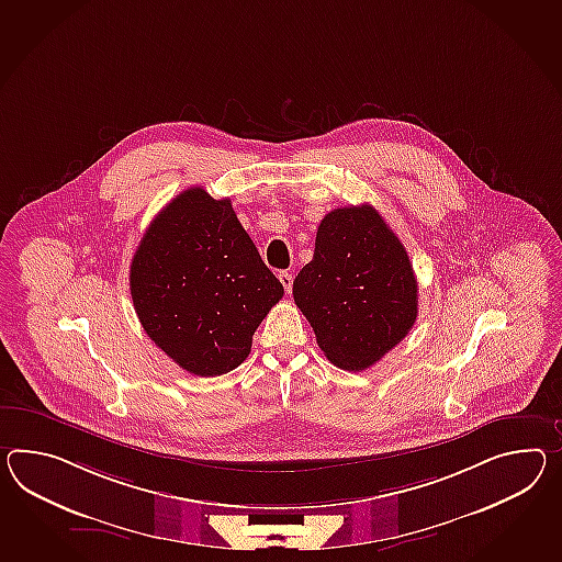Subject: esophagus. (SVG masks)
<instances>
[{
  "instance_id": "1",
  "label": "esophagus",
  "mask_w": 562,
  "mask_h": 562,
  "mask_svg": "<svg viewBox=\"0 0 562 562\" xmlns=\"http://www.w3.org/2000/svg\"><path fill=\"white\" fill-rule=\"evenodd\" d=\"M278 278H280L282 286L286 288V292H290V288H292V274H290V272H280Z\"/></svg>"
}]
</instances>
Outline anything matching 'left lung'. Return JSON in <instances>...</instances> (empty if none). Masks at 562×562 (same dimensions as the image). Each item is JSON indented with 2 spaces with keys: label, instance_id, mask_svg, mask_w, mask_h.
Instances as JSON below:
<instances>
[{
  "label": "left lung",
  "instance_id": "8db88e82",
  "mask_svg": "<svg viewBox=\"0 0 562 562\" xmlns=\"http://www.w3.org/2000/svg\"><path fill=\"white\" fill-rule=\"evenodd\" d=\"M294 302L330 363L361 371L414 327L418 282L408 251L371 205L330 211L315 256L292 284Z\"/></svg>",
  "mask_w": 562,
  "mask_h": 562
}]
</instances>
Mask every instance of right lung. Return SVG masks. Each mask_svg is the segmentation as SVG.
Instances as JSON below:
<instances>
[{
    "instance_id": "1",
    "label": "right lung",
    "mask_w": 562,
    "mask_h": 562,
    "mask_svg": "<svg viewBox=\"0 0 562 562\" xmlns=\"http://www.w3.org/2000/svg\"><path fill=\"white\" fill-rule=\"evenodd\" d=\"M137 318L182 370L213 378L251 351L284 288L261 261L229 199L180 192L151 221L130 268Z\"/></svg>"
}]
</instances>
